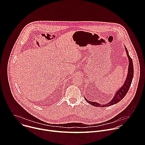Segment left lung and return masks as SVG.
Here are the masks:
<instances>
[{
	"instance_id": "obj_1",
	"label": "left lung",
	"mask_w": 145,
	"mask_h": 145,
	"mask_svg": "<svg viewBox=\"0 0 145 145\" xmlns=\"http://www.w3.org/2000/svg\"><path fill=\"white\" fill-rule=\"evenodd\" d=\"M125 50L126 51V53L129 58V69H128V73H127V76L126 79V81L125 82V83L123 85V86H121L118 91H117L114 96V97L112 98V99L111 100V101H110V102H108L107 104L105 105H101L99 104V103L95 102V101H91L88 100L85 97V99L89 103L90 105H91L92 106H94L95 107H108V106H111L112 105H115L116 103H118L119 101H120L122 99L124 98L127 92L129 91V89L131 86V82L133 78V76H134V67H133V60L131 58L129 54V52L128 50H127V48L125 47Z\"/></svg>"
}]
</instances>
